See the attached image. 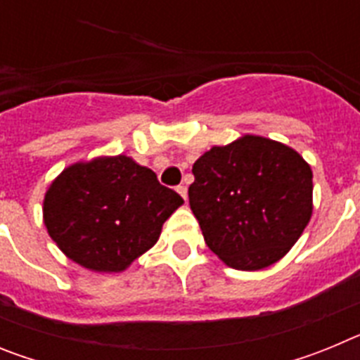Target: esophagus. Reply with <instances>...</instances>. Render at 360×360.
Here are the masks:
<instances>
[{"mask_svg":"<svg viewBox=\"0 0 360 360\" xmlns=\"http://www.w3.org/2000/svg\"><path fill=\"white\" fill-rule=\"evenodd\" d=\"M176 193H178V195H180V196H182V198L187 202V187H186V186H178V187H176Z\"/></svg>","mask_w":360,"mask_h":360,"instance_id":"1","label":"esophagus"}]
</instances>
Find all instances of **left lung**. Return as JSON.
Masks as SVG:
<instances>
[{
  "label": "left lung",
  "mask_w": 360,
  "mask_h": 360,
  "mask_svg": "<svg viewBox=\"0 0 360 360\" xmlns=\"http://www.w3.org/2000/svg\"><path fill=\"white\" fill-rule=\"evenodd\" d=\"M193 174L191 211L209 249L231 269L274 265L311 218L310 164L283 142L247 133L212 146L193 164Z\"/></svg>",
  "instance_id": "8db88e82"
}]
</instances>
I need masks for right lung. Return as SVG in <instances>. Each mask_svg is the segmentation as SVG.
I'll return each mask as SVG.
<instances>
[{
	"label": "right lung",
	"mask_w": 360,
	"mask_h": 360,
	"mask_svg": "<svg viewBox=\"0 0 360 360\" xmlns=\"http://www.w3.org/2000/svg\"><path fill=\"white\" fill-rule=\"evenodd\" d=\"M182 196L131 157H95L68 165L44 193L43 221L73 263L124 272L160 238Z\"/></svg>",
	"instance_id": "1"
}]
</instances>
